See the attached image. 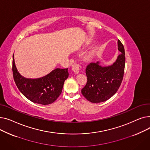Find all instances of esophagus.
<instances>
[{
    "instance_id": "obj_1",
    "label": "esophagus",
    "mask_w": 150,
    "mask_h": 150,
    "mask_svg": "<svg viewBox=\"0 0 150 150\" xmlns=\"http://www.w3.org/2000/svg\"><path fill=\"white\" fill-rule=\"evenodd\" d=\"M72 70H73L74 72L76 74H78V73L80 72V70L81 69V66L79 64H78V63H75L74 65H72Z\"/></svg>"
}]
</instances>
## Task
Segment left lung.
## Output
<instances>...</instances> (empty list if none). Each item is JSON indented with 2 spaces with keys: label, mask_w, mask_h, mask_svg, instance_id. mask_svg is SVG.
I'll return each instance as SVG.
<instances>
[{
  "label": "left lung",
  "mask_w": 150,
  "mask_h": 150,
  "mask_svg": "<svg viewBox=\"0 0 150 150\" xmlns=\"http://www.w3.org/2000/svg\"><path fill=\"white\" fill-rule=\"evenodd\" d=\"M121 53L111 66L103 67L100 62H91L86 69L88 81L81 89L83 96L94 103L103 102L112 97L122 83L125 65V53L122 43L118 40Z\"/></svg>",
  "instance_id": "1"
}]
</instances>
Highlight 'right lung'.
<instances>
[{
	"mask_svg": "<svg viewBox=\"0 0 150 150\" xmlns=\"http://www.w3.org/2000/svg\"><path fill=\"white\" fill-rule=\"evenodd\" d=\"M12 69L14 80L20 92L31 101L43 105L51 104L58 98L69 76L68 69L57 68L41 78L23 77L16 67L14 54Z\"/></svg>",
	"mask_w": 150,
	"mask_h": 150,
	"instance_id": "add662e5",
	"label": "right lung"
}]
</instances>
